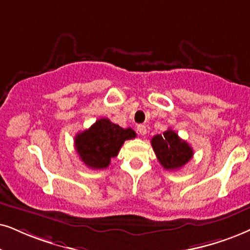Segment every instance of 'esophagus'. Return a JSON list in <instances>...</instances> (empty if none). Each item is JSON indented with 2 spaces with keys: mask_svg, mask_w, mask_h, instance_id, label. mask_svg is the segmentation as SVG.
I'll use <instances>...</instances> for the list:
<instances>
[{
  "mask_svg": "<svg viewBox=\"0 0 250 250\" xmlns=\"http://www.w3.org/2000/svg\"><path fill=\"white\" fill-rule=\"evenodd\" d=\"M137 131L140 132L142 136H144L145 134H146V127H145L144 125H137Z\"/></svg>",
  "mask_w": 250,
  "mask_h": 250,
  "instance_id": "obj_1",
  "label": "esophagus"
}]
</instances>
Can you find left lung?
I'll return each mask as SVG.
<instances>
[{
    "label": "left lung",
    "instance_id": "obj_1",
    "mask_svg": "<svg viewBox=\"0 0 250 250\" xmlns=\"http://www.w3.org/2000/svg\"><path fill=\"white\" fill-rule=\"evenodd\" d=\"M151 144L158 162L168 170L181 168L194 156L190 145L181 140L172 129L166 130L163 135L153 136Z\"/></svg>",
    "mask_w": 250,
    "mask_h": 250
}]
</instances>
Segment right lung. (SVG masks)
Here are the masks:
<instances>
[{
    "label": "right lung",
    "instance_id": "obj_1",
    "mask_svg": "<svg viewBox=\"0 0 250 250\" xmlns=\"http://www.w3.org/2000/svg\"><path fill=\"white\" fill-rule=\"evenodd\" d=\"M136 137L131 128L123 129L119 125L103 118L75 137V148L85 165L92 169H104L110 159L118 156L125 141Z\"/></svg>",
    "mask_w": 250,
    "mask_h": 250
}]
</instances>
